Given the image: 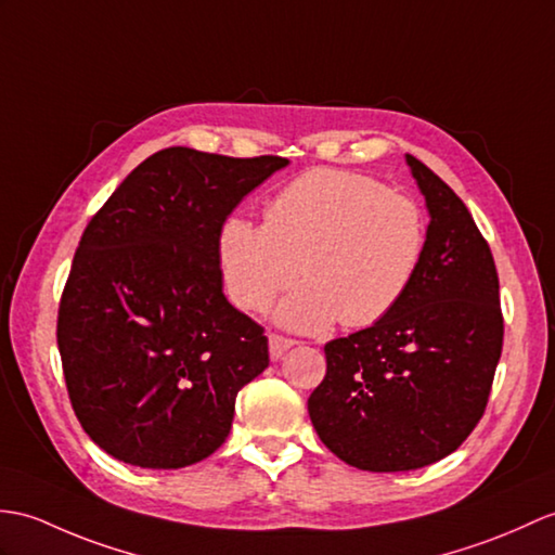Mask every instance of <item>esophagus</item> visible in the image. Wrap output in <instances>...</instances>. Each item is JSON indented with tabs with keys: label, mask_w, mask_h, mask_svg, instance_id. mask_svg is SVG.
Listing matches in <instances>:
<instances>
[{
	"label": "esophagus",
	"mask_w": 555,
	"mask_h": 555,
	"mask_svg": "<svg viewBox=\"0 0 555 555\" xmlns=\"http://www.w3.org/2000/svg\"><path fill=\"white\" fill-rule=\"evenodd\" d=\"M293 345H295V340L272 333V336H269V357H272V362H279V359L286 354Z\"/></svg>",
	"instance_id": "34e87169"
}]
</instances>
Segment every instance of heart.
<instances>
[{
	"label": "heart",
	"instance_id": "heart-1",
	"mask_svg": "<svg viewBox=\"0 0 555 555\" xmlns=\"http://www.w3.org/2000/svg\"><path fill=\"white\" fill-rule=\"evenodd\" d=\"M423 250L418 205L345 170L305 172L267 203L264 222L229 217L219 231V269L238 307L260 312L307 279L274 314L295 331L376 324L402 302Z\"/></svg>",
	"mask_w": 555,
	"mask_h": 555
}]
</instances>
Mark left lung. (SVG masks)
<instances>
[{
    "instance_id": "8db88e82",
    "label": "left lung",
    "mask_w": 555,
    "mask_h": 555,
    "mask_svg": "<svg viewBox=\"0 0 555 555\" xmlns=\"http://www.w3.org/2000/svg\"><path fill=\"white\" fill-rule=\"evenodd\" d=\"M430 215L418 274L388 317L326 343L307 409L319 440L359 470H416L482 418L504 345L492 250L466 205L406 153Z\"/></svg>"
}]
</instances>
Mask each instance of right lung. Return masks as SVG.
<instances>
[{
	"label": "right lung",
	"instance_id": "add662e5",
	"mask_svg": "<svg viewBox=\"0 0 555 555\" xmlns=\"http://www.w3.org/2000/svg\"><path fill=\"white\" fill-rule=\"evenodd\" d=\"M286 165L163 149L87 224L56 340L75 416L113 459L184 468L227 440L236 395L269 366V347L224 298L219 231Z\"/></svg>",
	"mask_w": 555,
	"mask_h": 555
}]
</instances>
